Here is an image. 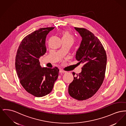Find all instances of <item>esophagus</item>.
I'll return each instance as SVG.
<instances>
[{
  "label": "esophagus",
  "mask_w": 126,
  "mask_h": 126,
  "mask_svg": "<svg viewBox=\"0 0 126 126\" xmlns=\"http://www.w3.org/2000/svg\"><path fill=\"white\" fill-rule=\"evenodd\" d=\"M59 72H60V73H66V71H64V70H62V69H60V70H59Z\"/></svg>",
  "instance_id": "34e87169"
}]
</instances>
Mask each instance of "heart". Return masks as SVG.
<instances>
[{"instance_id": "b5f03b06", "label": "heart", "mask_w": 126, "mask_h": 126, "mask_svg": "<svg viewBox=\"0 0 126 126\" xmlns=\"http://www.w3.org/2000/svg\"><path fill=\"white\" fill-rule=\"evenodd\" d=\"M62 40L71 41L73 43L74 37L72 35H71L68 31H64L62 32Z\"/></svg>"}]
</instances>
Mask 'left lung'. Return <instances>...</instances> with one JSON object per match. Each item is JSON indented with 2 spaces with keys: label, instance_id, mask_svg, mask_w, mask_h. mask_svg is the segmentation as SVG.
<instances>
[{
  "label": "left lung",
  "instance_id": "8db88e82",
  "mask_svg": "<svg viewBox=\"0 0 126 126\" xmlns=\"http://www.w3.org/2000/svg\"><path fill=\"white\" fill-rule=\"evenodd\" d=\"M82 39L76 52V59L83 63L81 72L77 74L68 86L70 96L78 100L93 96L103 82L107 65V55L100 40L84 28H75Z\"/></svg>",
  "mask_w": 126,
  "mask_h": 126
}]
</instances>
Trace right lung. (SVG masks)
<instances>
[{
  "label": "right lung",
  "mask_w": 126,
  "mask_h": 126,
  "mask_svg": "<svg viewBox=\"0 0 126 126\" xmlns=\"http://www.w3.org/2000/svg\"><path fill=\"white\" fill-rule=\"evenodd\" d=\"M54 29L41 28L27 35L21 42L16 56V70L20 84L28 93L37 97L50 93L59 76L58 67L42 68L39 60L46 52V37Z\"/></svg>",
  "instance_id": "obj_1"
}]
</instances>
